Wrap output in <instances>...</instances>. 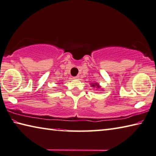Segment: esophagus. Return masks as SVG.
<instances>
[{
  "label": "esophagus",
  "instance_id": "obj_1",
  "mask_svg": "<svg viewBox=\"0 0 156 156\" xmlns=\"http://www.w3.org/2000/svg\"><path fill=\"white\" fill-rule=\"evenodd\" d=\"M79 78H80V76H75V77H74L75 80H78Z\"/></svg>",
  "mask_w": 156,
  "mask_h": 156
}]
</instances>
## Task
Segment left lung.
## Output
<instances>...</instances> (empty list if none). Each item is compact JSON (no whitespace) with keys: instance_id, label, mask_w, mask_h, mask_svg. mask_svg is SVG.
Returning <instances> with one entry per match:
<instances>
[{"instance_id":"obj_1","label":"left lung","mask_w":156,"mask_h":156,"mask_svg":"<svg viewBox=\"0 0 156 156\" xmlns=\"http://www.w3.org/2000/svg\"><path fill=\"white\" fill-rule=\"evenodd\" d=\"M90 86H91V87H93V88H95L97 89H101V86L99 85L98 83H90ZM101 90H103L101 89Z\"/></svg>"}]
</instances>
